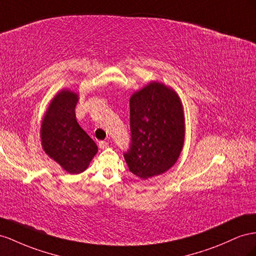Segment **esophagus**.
Wrapping results in <instances>:
<instances>
[{
    "instance_id": "34e87169",
    "label": "esophagus",
    "mask_w": 256,
    "mask_h": 256,
    "mask_svg": "<svg viewBox=\"0 0 256 256\" xmlns=\"http://www.w3.org/2000/svg\"><path fill=\"white\" fill-rule=\"evenodd\" d=\"M98 145H99V148L101 150H104V148H106L108 146V143L106 141H99Z\"/></svg>"
}]
</instances>
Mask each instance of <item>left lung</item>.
<instances>
[{
    "instance_id": "8db88e82",
    "label": "left lung",
    "mask_w": 256,
    "mask_h": 256,
    "mask_svg": "<svg viewBox=\"0 0 256 256\" xmlns=\"http://www.w3.org/2000/svg\"><path fill=\"white\" fill-rule=\"evenodd\" d=\"M184 116L178 94L153 82L130 99L129 148L124 157L129 170L143 180L174 166L184 143Z\"/></svg>"
}]
</instances>
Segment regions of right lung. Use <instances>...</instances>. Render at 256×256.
I'll list each match as a JSON object with an SVG mask.
<instances>
[{"mask_svg":"<svg viewBox=\"0 0 256 256\" xmlns=\"http://www.w3.org/2000/svg\"><path fill=\"white\" fill-rule=\"evenodd\" d=\"M76 94L59 92L46 111L40 129L46 154L71 174L85 171L98 152L94 141L76 120Z\"/></svg>","mask_w":256,"mask_h":256,"instance_id":"add662e5","label":"right lung"}]
</instances>
